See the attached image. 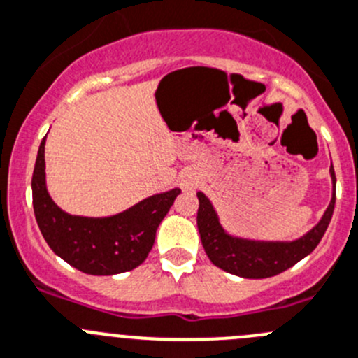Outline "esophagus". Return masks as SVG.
Masks as SVG:
<instances>
[{"mask_svg": "<svg viewBox=\"0 0 358 358\" xmlns=\"http://www.w3.org/2000/svg\"><path fill=\"white\" fill-rule=\"evenodd\" d=\"M196 185H197V178H196V175H194L192 171L185 173V175L182 176V187L185 190L194 189V187H196Z\"/></svg>", "mask_w": 358, "mask_h": 358, "instance_id": "1", "label": "esophagus"}]
</instances>
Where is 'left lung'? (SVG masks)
Listing matches in <instances>:
<instances>
[{
  "mask_svg": "<svg viewBox=\"0 0 358 358\" xmlns=\"http://www.w3.org/2000/svg\"><path fill=\"white\" fill-rule=\"evenodd\" d=\"M331 176L334 185L331 204L325 210L322 220L296 241H253L234 238L224 231L210 199L203 192H197V229L208 259L224 271L241 278H269L287 271L301 259L310 255L327 231L336 204V175L332 166Z\"/></svg>",
  "mask_w": 358,
  "mask_h": 358,
  "instance_id": "1",
  "label": "left lung"
}]
</instances>
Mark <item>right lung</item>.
I'll list each match as a JSON object with an SVG mask.
<instances>
[{
  "label": "right lung",
  "instance_id": "right-lung-1",
  "mask_svg": "<svg viewBox=\"0 0 358 358\" xmlns=\"http://www.w3.org/2000/svg\"><path fill=\"white\" fill-rule=\"evenodd\" d=\"M45 138L38 150L31 187L34 217L52 252L87 275H119L140 266L154 246L159 224L182 190L155 194L113 217L69 215L47 192Z\"/></svg>",
  "mask_w": 358,
  "mask_h": 358
}]
</instances>
